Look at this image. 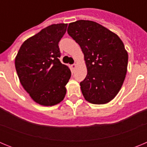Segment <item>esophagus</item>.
I'll list each match as a JSON object with an SVG mask.
<instances>
[{
    "label": "esophagus",
    "mask_w": 147,
    "mask_h": 147,
    "mask_svg": "<svg viewBox=\"0 0 147 147\" xmlns=\"http://www.w3.org/2000/svg\"><path fill=\"white\" fill-rule=\"evenodd\" d=\"M71 69H72V70H74L75 68H76V64H73V65H71Z\"/></svg>",
    "instance_id": "obj_1"
}]
</instances>
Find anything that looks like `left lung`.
<instances>
[{"label":"left lung","mask_w":147,"mask_h":147,"mask_svg":"<svg viewBox=\"0 0 147 147\" xmlns=\"http://www.w3.org/2000/svg\"><path fill=\"white\" fill-rule=\"evenodd\" d=\"M67 33L80 45L88 74L80 82L85 100L104 105L120 90L127 71L128 54L116 34L91 20L71 23Z\"/></svg>","instance_id":"obj_1"}]
</instances>
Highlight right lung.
Returning <instances> with one entry per match:
<instances>
[{
  "label": "right lung",
  "mask_w": 147,
  "mask_h": 147,
  "mask_svg": "<svg viewBox=\"0 0 147 147\" xmlns=\"http://www.w3.org/2000/svg\"><path fill=\"white\" fill-rule=\"evenodd\" d=\"M67 23L53 24L25 40L15 57V68L22 86L36 103L53 106L66 94L71 70L59 61V40Z\"/></svg>",
  "instance_id": "obj_1"
}]
</instances>
